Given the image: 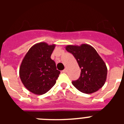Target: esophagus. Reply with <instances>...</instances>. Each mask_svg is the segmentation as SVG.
Returning a JSON list of instances; mask_svg holds the SVG:
<instances>
[{
	"instance_id": "esophagus-1",
	"label": "esophagus",
	"mask_w": 124,
	"mask_h": 124,
	"mask_svg": "<svg viewBox=\"0 0 124 124\" xmlns=\"http://www.w3.org/2000/svg\"><path fill=\"white\" fill-rule=\"evenodd\" d=\"M62 72H63V73H66V72H67V70H66V69H64V70H63V71H62Z\"/></svg>"
}]
</instances>
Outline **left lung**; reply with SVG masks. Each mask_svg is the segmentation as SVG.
<instances>
[{"label":"left lung","instance_id":"8db88e82","mask_svg":"<svg viewBox=\"0 0 124 124\" xmlns=\"http://www.w3.org/2000/svg\"><path fill=\"white\" fill-rule=\"evenodd\" d=\"M65 48L73 54L81 69L79 78L72 82L73 86L85 94L95 93L101 88L106 83L107 68L96 50L86 43L80 46L69 45Z\"/></svg>","mask_w":124,"mask_h":124}]
</instances>
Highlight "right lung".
Listing matches in <instances>:
<instances>
[{"label": "right lung", "mask_w": 124, "mask_h": 124, "mask_svg": "<svg viewBox=\"0 0 124 124\" xmlns=\"http://www.w3.org/2000/svg\"><path fill=\"white\" fill-rule=\"evenodd\" d=\"M55 45L36 43L29 49L20 64L19 75L26 89L33 94L42 95L55 84L60 74L51 59Z\"/></svg>", "instance_id": "obj_1"}]
</instances>
